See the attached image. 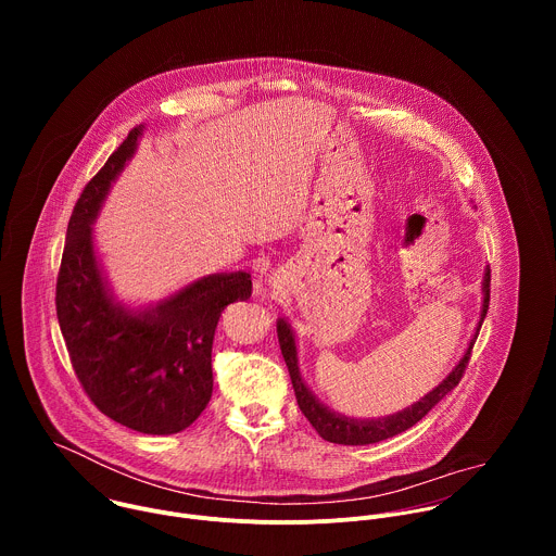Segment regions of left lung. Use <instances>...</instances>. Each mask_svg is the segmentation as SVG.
<instances>
[{"instance_id": "8db88e82", "label": "left lung", "mask_w": 556, "mask_h": 556, "mask_svg": "<svg viewBox=\"0 0 556 556\" xmlns=\"http://www.w3.org/2000/svg\"><path fill=\"white\" fill-rule=\"evenodd\" d=\"M489 301H491V270L486 268L484 270V281H482L480 321H478V328H475L462 358L457 361V365L446 374V378L438 387H433L427 395H422L418 403H414L412 407H407L399 414L382 416V418H350V416H343V414L326 407L319 399H316V395L312 393V389L305 384V380L301 376L294 330L290 328V324L286 319H277V337H279L283 361H286L288 371H290V380H292V387H294L299 409L309 420V425L316 429V433H319L328 442H334V444L363 446V444H374V442H380V440H387V438H393V435L407 431L409 427L420 422L444 399V395L459 382V378L466 369L470 350L475 345V339H478L480 328L486 319Z\"/></svg>"}]
</instances>
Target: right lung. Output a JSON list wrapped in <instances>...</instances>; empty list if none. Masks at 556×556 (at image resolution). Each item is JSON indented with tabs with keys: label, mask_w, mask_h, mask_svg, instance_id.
<instances>
[{
	"label": "right lung",
	"mask_w": 556,
	"mask_h": 556,
	"mask_svg": "<svg viewBox=\"0 0 556 556\" xmlns=\"http://www.w3.org/2000/svg\"><path fill=\"white\" fill-rule=\"evenodd\" d=\"M144 125L134 127L86 185L67 222L56 279V316L78 382L114 422L147 435L191 427L213 393L211 350L222 309L247 301L251 275L215 273L169 296L127 305L97 253L94 222L131 161Z\"/></svg>",
	"instance_id": "right-lung-1"
}]
</instances>
